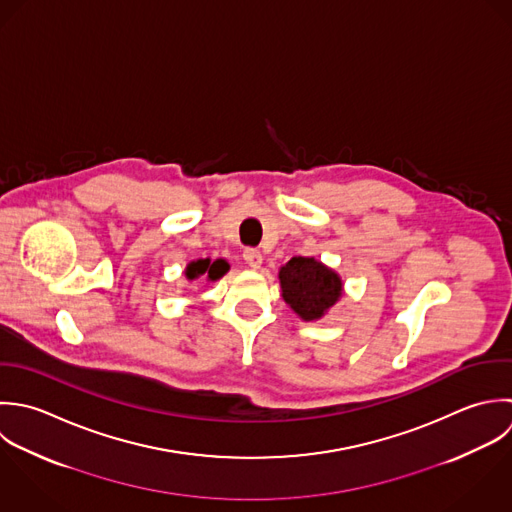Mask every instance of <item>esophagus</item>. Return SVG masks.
Segmentation results:
<instances>
[{"mask_svg": "<svg viewBox=\"0 0 512 512\" xmlns=\"http://www.w3.org/2000/svg\"><path fill=\"white\" fill-rule=\"evenodd\" d=\"M244 260H246V264L250 266V268H260V264H262V254H260V250H256V248H246L244 250Z\"/></svg>", "mask_w": 512, "mask_h": 512, "instance_id": "obj_1", "label": "esophagus"}]
</instances>
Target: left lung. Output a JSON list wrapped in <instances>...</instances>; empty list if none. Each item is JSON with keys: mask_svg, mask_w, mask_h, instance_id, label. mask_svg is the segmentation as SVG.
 I'll return each mask as SVG.
<instances>
[{"mask_svg": "<svg viewBox=\"0 0 512 512\" xmlns=\"http://www.w3.org/2000/svg\"><path fill=\"white\" fill-rule=\"evenodd\" d=\"M280 284L286 304L306 322L320 320L341 296L338 274L304 256H296L282 266Z\"/></svg>", "mask_w": 512, "mask_h": 512, "instance_id": "left-lung-1", "label": "left lung"}]
</instances>
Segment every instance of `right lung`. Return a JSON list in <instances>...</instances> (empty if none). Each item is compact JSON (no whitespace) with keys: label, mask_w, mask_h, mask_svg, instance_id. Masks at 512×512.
<instances>
[{"label":"right lung","mask_w":512,"mask_h":512,"mask_svg":"<svg viewBox=\"0 0 512 512\" xmlns=\"http://www.w3.org/2000/svg\"><path fill=\"white\" fill-rule=\"evenodd\" d=\"M228 270V264L224 260H216V262H210L208 258L206 260H196V262H190L188 268H186V276L190 280L198 278V276H206L208 280H218L220 276H224Z\"/></svg>","instance_id":"1"}]
</instances>
